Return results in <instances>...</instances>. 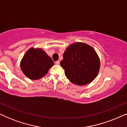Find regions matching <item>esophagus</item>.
I'll list each match as a JSON object with an SVG mask.
<instances>
[{"mask_svg": "<svg viewBox=\"0 0 127 127\" xmlns=\"http://www.w3.org/2000/svg\"><path fill=\"white\" fill-rule=\"evenodd\" d=\"M60 62L59 61H57L55 62V64H56V65H60Z\"/></svg>", "mask_w": 127, "mask_h": 127, "instance_id": "1", "label": "esophagus"}]
</instances>
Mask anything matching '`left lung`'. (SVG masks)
Instances as JSON below:
<instances>
[{
	"label": "left lung",
	"mask_w": 127,
	"mask_h": 127,
	"mask_svg": "<svg viewBox=\"0 0 127 127\" xmlns=\"http://www.w3.org/2000/svg\"><path fill=\"white\" fill-rule=\"evenodd\" d=\"M60 65L72 83L84 86L93 81L100 69V60L94 48L84 43L76 42L66 48Z\"/></svg>",
	"instance_id": "8db88e82"
}]
</instances>
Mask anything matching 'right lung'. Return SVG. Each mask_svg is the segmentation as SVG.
Here are the masks:
<instances>
[{
  "instance_id": "1",
  "label": "right lung",
  "mask_w": 127,
  "mask_h": 127,
  "mask_svg": "<svg viewBox=\"0 0 127 127\" xmlns=\"http://www.w3.org/2000/svg\"><path fill=\"white\" fill-rule=\"evenodd\" d=\"M54 62L41 48L32 47L24 54L20 62L21 69L28 78L39 80L47 73Z\"/></svg>"
}]
</instances>
